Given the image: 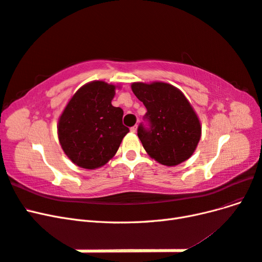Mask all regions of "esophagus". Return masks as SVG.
<instances>
[{
    "label": "esophagus",
    "instance_id": "1",
    "mask_svg": "<svg viewBox=\"0 0 262 262\" xmlns=\"http://www.w3.org/2000/svg\"><path fill=\"white\" fill-rule=\"evenodd\" d=\"M137 130H138V125H137V124L133 125L132 128H131V131H132V132H137Z\"/></svg>",
    "mask_w": 262,
    "mask_h": 262
}]
</instances>
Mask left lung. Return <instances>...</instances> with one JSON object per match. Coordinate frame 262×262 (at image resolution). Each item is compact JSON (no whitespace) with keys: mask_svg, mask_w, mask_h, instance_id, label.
Instances as JSON below:
<instances>
[{"mask_svg":"<svg viewBox=\"0 0 262 262\" xmlns=\"http://www.w3.org/2000/svg\"><path fill=\"white\" fill-rule=\"evenodd\" d=\"M132 92L146 108L138 137L147 154L166 166L187 161L201 137L200 121L190 102L176 87L155 82L133 83Z\"/></svg>","mask_w":262,"mask_h":262,"instance_id":"obj_1","label":"left lung"}]
</instances>
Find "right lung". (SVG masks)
<instances>
[{
    "label": "right lung",
    "mask_w": 262,
    "mask_h": 262,
    "mask_svg": "<svg viewBox=\"0 0 262 262\" xmlns=\"http://www.w3.org/2000/svg\"><path fill=\"white\" fill-rule=\"evenodd\" d=\"M116 87L101 81L84 85L69 101L59 119L62 149L77 166L95 169L113 158L129 132L123 110L114 107Z\"/></svg>",
    "instance_id": "right-lung-1"
}]
</instances>
